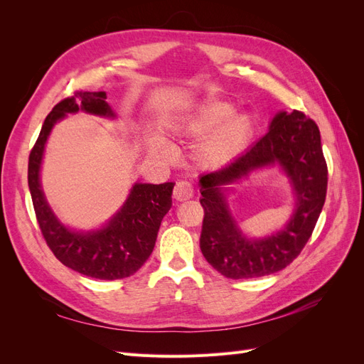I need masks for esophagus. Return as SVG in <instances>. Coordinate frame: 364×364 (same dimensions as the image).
Instances as JSON below:
<instances>
[{
    "label": "esophagus",
    "mask_w": 364,
    "mask_h": 364,
    "mask_svg": "<svg viewBox=\"0 0 364 364\" xmlns=\"http://www.w3.org/2000/svg\"><path fill=\"white\" fill-rule=\"evenodd\" d=\"M194 196V186L186 182V181H181L176 183L174 190H173V199L178 200V202H183V200H188Z\"/></svg>",
    "instance_id": "obj_1"
}]
</instances>
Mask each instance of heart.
Wrapping results in <instances>:
<instances>
[{"label":"heart","instance_id":"obj_1","mask_svg":"<svg viewBox=\"0 0 364 364\" xmlns=\"http://www.w3.org/2000/svg\"><path fill=\"white\" fill-rule=\"evenodd\" d=\"M235 111L234 103L209 98L188 109L174 124V130L183 138H203L199 155L205 164H225L247 147L255 132L252 115Z\"/></svg>","mask_w":364,"mask_h":364}]
</instances>
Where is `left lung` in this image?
Wrapping results in <instances>:
<instances>
[{"label": "left lung", "instance_id": "1", "mask_svg": "<svg viewBox=\"0 0 364 364\" xmlns=\"http://www.w3.org/2000/svg\"><path fill=\"white\" fill-rule=\"evenodd\" d=\"M279 163L291 178L295 211L281 231L266 239L249 240L228 211L223 193L255 169ZM205 217L200 249L206 261L230 279L259 278L285 269L310 240L326 197L328 167L321 132L304 112H279L257 144L218 171L200 178Z\"/></svg>", "mask_w": 364, "mask_h": 364}]
</instances>
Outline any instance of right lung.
Instances as JSON below:
<instances>
[{"label": "right lung", "mask_w": 364, "mask_h": 364, "mask_svg": "<svg viewBox=\"0 0 364 364\" xmlns=\"http://www.w3.org/2000/svg\"><path fill=\"white\" fill-rule=\"evenodd\" d=\"M79 111L115 117L111 106L106 103L103 91H75L73 97L63 98L53 107L28 156V188L33 208L43 238L62 264L95 279H123L139 270L151 255L162 218L171 208L174 183H135L123 208L98 230L75 232L63 226L46 200L39 171L53 126L67 114Z\"/></svg>", "instance_id": "1"}]
</instances>
